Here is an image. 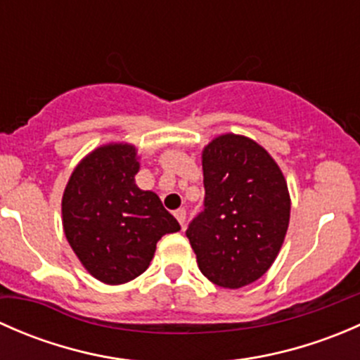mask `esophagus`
<instances>
[{
    "label": "esophagus",
    "instance_id": "34e87169",
    "mask_svg": "<svg viewBox=\"0 0 360 360\" xmlns=\"http://www.w3.org/2000/svg\"><path fill=\"white\" fill-rule=\"evenodd\" d=\"M174 216H176V219L179 221L181 226H184V223H186V210H184V209H177L176 212H174Z\"/></svg>",
    "mask_w": 360,
    "mask_h": 360
}]
</instances>
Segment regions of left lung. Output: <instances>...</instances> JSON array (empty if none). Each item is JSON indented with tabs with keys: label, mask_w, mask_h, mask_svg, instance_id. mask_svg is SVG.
<instances>
[{
	"label": "left lung",
	"mask_w": 360,
	"mask_h": 360,
	"mask_svg": "<svg viewBox=\"0 0 360 360\" xmlns=\"http://www.w3.org/2000/svg\"><path fill=\"white\" fill-rule=\"evenodd\" d=\"M203 212L186 237L212 284L240 289L263 277L284 244L291 216L288 181L250 137L221 134L202 150Z\"/></svg>",
	"instance_id": "left-lung-1"
}]
</instances>
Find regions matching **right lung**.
Wrapping results in <instances>:
<instances>
[{
  "label": "right lung",
  "mask_w": 360,
  "mask_h": 360,
  "mask_svg": "<svg viewBox=\"0 0 360 360\" xmlns=\"http://www.w3.org/2000/svg\"><path fill=\"white\" fill-rule=\"evenodd\" d=\"M139 169L134 144H103L79 160L64 190V235L83 268L104 284L139 277L160 238L181 230L158 195L137 186Z\"/></svg>",
  "instance_id": "1"
}]
</instances>
